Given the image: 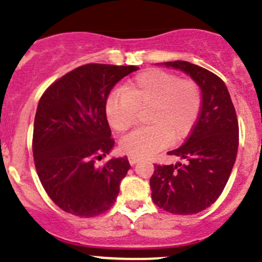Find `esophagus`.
<instances>
[{
	"instance_id": "esophagus-1",
	"label": "esophagus",
	"mask_w": 262,
	"mask_h": 262,
	"mask_svg": "<svg viewBox=\"0 0 262 262\" xmlns=\"http://www.w3.org/2000/svg\"><path fill=\"white\" fill-rule=\"evenodd\" d=\"M138 161H139V159H137V157H132V156L129 157V164L130 165H136Z\"/></svg>"
}]
</instances>
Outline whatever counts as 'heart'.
Instances as JSON below:
<instances>
[{
	"label": "heart",
	"instance_id": "heart-1",
	"mask_svg": "<svg viewBox=\"0 0 262 262\" xmlns=\"http://www.w3.org/2000/svg\"><path fill=\"white\" fill-rule=\"evenodd\" d=\"M202 106L201 88L194 80L152 69L141 73L106 101V118L111 128L126 132L138 120V111L148 108V126L137 129L121 141L123 152L144 159L184 139L194 128Z\"/></svg>",
	"mask_w": 262,
	"mask_h": 262
}]
</instances>
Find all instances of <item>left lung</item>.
Returning <instances> with one entry per match:
<instances>
[{"mask_svg":"<svg viewBox=\"0 0 262 262\" xmlns=\"http://www.w3.org/2000/svg\"><path fill=\"white\" fill-rule=\"evenodd\" d=\"M166 67L187 73L202 91L199 120L182 147L167 152L184 164L155 165L149 179L152 201L175 215H193L220 197L235 162L239 128L225 83L205 68L188 61H170Z\"/></svg>","mask_w":262,"mask_h":262,"instance_id":"left-lung-1","label":"left lung"}]
</instances>
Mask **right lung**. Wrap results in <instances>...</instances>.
I'll return each instance as SVG.
<instances>
[{"instance_id": "obj_1", "label": "right lung", "mask_w": 262, "mask_h": 262, "mask_svg": "<svg viewBox=\"0 0 262 262\" xmlns=\"http://www.w3.org/2000/svg\"><path fill=\"white\" fill-rule=\"evenodd\" d=\"M137 67L87 63L53 82L40 97L33 129L38 178L65 212L93 217L111 209L126 175V157L98 165L115 141L106 118L114 85Z\"/></svg>"}]
</instances>
